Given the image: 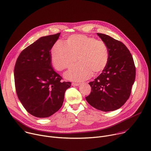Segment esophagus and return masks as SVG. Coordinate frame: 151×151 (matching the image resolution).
Segmentation results:
<instances>
[{
	"label": "esophagus",
	"instance_id": "34e87169",
	"mask_svg": "<svg viewBox=\"0 0 151 151\" xmlns=\"http://www.w3.org/2000/svg\"><path fill=\"white\" fill-rule=\"evenodd\" d=\"M72 85L74 86H78L79 85H80V83H73Z\"/></svg>",
	"mask_w": 151,
	"mask_h": 151
}]
</instances>
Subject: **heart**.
<instances>
[{
    "label": "heart",
    "instance_id": "b5f03b06",
    "mask_svg": "<svg viewBox=\"0 0 151 151\" xmlns=\"http://www.w3.org/2000/svg\"><path fill=\"white\" fill-rule=\"evenodd\" d=\"M52 61L58 71L70 68L65 76L74 81L88 79L92 74L98 75L106 67L109 60V50L102 41L84 35L70 36L65 45L55 43L51 50Z\"/></svg>",
    "mask_w": 151,
    "mask_h": 151
}]
</instances>
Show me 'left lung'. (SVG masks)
Listing matches in <instances>:
<instances>
[{
    "mask_svg": "<svg viewBox=\"0 0 151 151\" xmlns=\"http://www.w3.org/2000/svg\"><path fill=\"white\" fill-rule=\"evenodd\" d=\"M97 34L108 47L109 60L102 73L88 83L92 90L86 99L95 108L108 112L122 107L129 98L136 67L124 43L106 35Z\"/></svg>",
    "mask_w": 151,
    "mask_h": 151,
    "instance_id": "left-lung-1",
    "label": "left lung"
}]
</instances>
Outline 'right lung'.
Segmentation results:
<instances>
[{"instance_id": "1", "label": "right lung", "mask_w": 151, "mask_h": 151, "mask_svg": "<svg viewBox=\"0 0 151 151\" xmlns=\"http://www.w3.org/2000/svg\"><path fill=\"white\" fill-rule=\"evenodd\" d=\"M60 33L42 37L24 49L14 68V80L18 98L31 115L46 118L61 108L66 90L71 82L52 68L50 49Z\"/></svg>"}]
</instances>
